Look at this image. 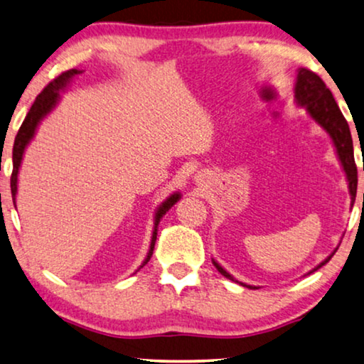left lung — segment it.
I'll use <instances>...</instances> for the list:
<instances>
[{
    "instance_id": "left-lung-1",
    "label": "left lung",
    "mask_w": 364,
    "mask_h": 364,
    "mask_svg": "<svg viewBox=\"0 0 364 364\" xmlns=\"http://www.w3.org/2000/svg\"><path fill=\"white\" fill-rule=\"evenodd\" d=\"M295 97L300 106L306 107V111L310 112V116L330 134L335 144L338 157H340L341 166L345 168L348 182H350V193L351 198L355 200L356 197V187H358V168L355 164V154H353V139L350 132V126H348L345 116H343L340 107L333 97L330 89L326 87V84L323 82V79L318 76L316 73L310 71V69L301 68L298 71L296 77V86H295ZM330 255L325 262L320 263L315 270L321 268L325 263L330 262ZM213 265L223 277L233 280L230 273H227L223 268L218 265L217 262H213ZM255 288V287H248Z\"/></svg>"
}]
</instances>
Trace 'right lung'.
Segmentation results:
<instances>
[{
    "instance_id": "1",
    "label": "right lung",
    "mask_w": 364,
    "mask_h": 364,
    "mask_svg": "<svg viewBox=\"0 0 364 364\" xmlns=\"http://www.w3.org/2000/svg\"><path fill=\"white\" fill-rule=\"evenodd\" d=\"M79 73H81V71H77V69H69V71H64V73L59 74L58 77H54L53 81L49 82L41 92H39L36 101L33 102L31 109H29L26 117H24V121L21 124V127H19V131L16 134V139H14V146H13V172H11V196H13V200H14V197H16L18 171H19V166H21V159H23L24 149H26L28 142L33 139L34 131H36L39 121H41V119L46 116V114L51 111L54 106H56L58 97H59V91H61V89L66 86V82L69 81V79H71L73 76H76V74H79ZM178 198H181V196H178V193H173V196L168 197L167 200L164 202L161 207H159V210L156 213V227H154V233H152L151 250H149L147 258L144 260L142 267L146 265V263L151 260V257H152L154 245H156V240H157L159 222H161L162 215H166V213L168 212V208H171L173 203L178 200Z\"/></svg>"
}]
</instances>
